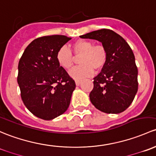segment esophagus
Returning <instances> with one entry per match:
<instances>
[{
  "label": "esophagus",
  "mask_w": 156,
  "mask_h": 156,
  "mask_svg": "<svg viewBox=\"0 0 156 156\" xmlns=\"http://www.w3.org/2000/svg\"><path fill=\"white\" fill-rule=\"evenodd\" d=\"M75 83H76V86H80V85L81 84L82 81H81V80H76V81H75Z\"/></svg>",
  "instance_id": "obj_1"
}]
</instances>
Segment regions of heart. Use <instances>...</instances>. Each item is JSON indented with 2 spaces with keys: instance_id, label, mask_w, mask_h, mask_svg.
Here are the masks:
<instances>
[{
  "instance_id": "b5f03b06",
  "label": "heart",
  "mask_w": 156,
  "mask_h": 156,
  "mask_svg": "<svg viewBox=\"0 0 156 156\" xmlns=\"http://www.w3.org/2000/svg\"><path fill=\"white\" fill-rule=\"evenodd\" d=\"M72 49L76 57L81 56L80 58L81 65L70 72V75L73 79L82 80L91 76L94 70L100 71L107 64L108 53L103 45H94L91 41L87 40H78L73 43ZM56 60L59 66L65 70H70L74 63V57L66 46H62L58 50Z\"/></svg>"
}]
</instances>
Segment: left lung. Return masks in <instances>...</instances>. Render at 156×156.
I'll use <instances>...</instances> for the list:
<instances>
[{
	"label": "left lung",
	"instance_id": "obj_1",
	"mask_svg": "<svg viewBox=\"0 0 156 156\" xmlns=\"http://www.w3.org/2000/svg\"><path fill=\"white\" fill-rule=\"evenodd\" d=\"M80 37L100 41L108 53L105 67L94 78V88L89 94L91 104L106 113L125 111L138 89V71L132 49L124 38L110 29L94 30Z\"/></svg>",
	"mask_w": 156,
	"mask_h": 156
}]
</instances>
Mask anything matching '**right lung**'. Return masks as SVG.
Instances as JSON below:
<instances>
[{"mask_svg":"<svg viewBox=\"0 0 156 156\" xmlns=\"http://www.w3.org/2000/svg\"><path fill=\"white\" fill-rule=\"evenodd\" d=\"M70 39L64 35L37 38L19 60L17 81L22 100L30 113L42 119H53L70 105L76 84L59 66L56 54Z\"/></svg>","mask_w":156,"mask_h":156,"instance_id":"1","label":"right lung"}]
</instances>
